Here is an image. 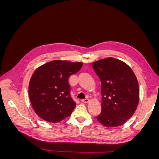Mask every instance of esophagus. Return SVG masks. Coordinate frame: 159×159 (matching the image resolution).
Segmentation results:
<instances>
[{"label":"esophagus","instance_id":"obj_1","mask_svg":"<svg viewBox=\"0 0 159 159\" xmlns=\"http://www.w3.org/2000/svg\"><path fill=\"white\" fill-rule=\"evenodd\" d=\"M89 99L88 98H85V99H81V102H84V103H88L89 102Z\"/></svg>","mask_w":159,"mask_h":159}]
</instances>
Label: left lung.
<instances>
[{"label": "left lung", "mask_w": 159, "mask_h": 159, "mask_svg": "<svg viewBox=\"0 0 159 159\" xmlns=\"http://www.w3.org/2000/svg\"><path fill=\"white\" fill-rule=\"evenodd\" d=\"M92 67L102 84V112L96 119L107 127L121 125L137 107V77L127 64L113 57L95 61Z\"/></svg>", "instance_id": "left-lung-1"}]
</instances>
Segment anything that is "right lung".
I'll return each instance as SVG.
<instances>
[{
  "mask_svg": "<svg viewBox=\"0 0 159 159\" xmlns=\"http://www.w3.org/2000/svg\"><path fill=\"white\" fill-rule=\"evenodd\" d=\"M82 66L81 62L56 60L36 70L30 81L28 94L38 116L52 123L70 116L76 103L71 96L69 78Z\"/></svg>",
  "mask_w": 159,
  "mask_h": 159,
  "instance_id": "1",
  "label": "right lung"
}]
</instances>
